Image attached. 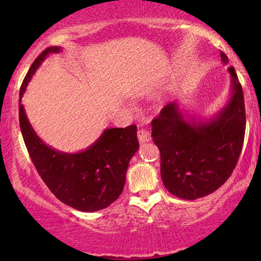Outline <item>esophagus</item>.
<instances>
[{
	"label": "esophagus",
	"mask_w": 261,
	"mask_h": 261,
	"mask_svg": "<svg viewBox=\"0 0 261 261\" xmlns=\"http://www.w3.org/2000/svg\"><path fill=\"white\" fill-rule=\"evenodd\" d=\"M138 139L140 144H145V142H148L149 139H151V135L146 129H139L138 130Z\"/></svg>",
	"instance_id": "esophagus-1"
}]
</instances>
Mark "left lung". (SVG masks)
I'll use <instances>...</instances> for the list:
<instances>
[{
    "mask_svg": "<svg viewBox=\"0 0 261 261\" xmlns=\"http://www.w3.org/2000/svg\"><path fill=\"white\" fill-rule=\"evenodd\" d=\"M221 60L228 64L222 51ZM228 71L231 96L213 120H185L179 107L172 102L152 121L163 183L179 198L192 201L212 194L226 183L238 164L245 139V99L234 67Z\"/></svg>",
    "mask_w": 261,
    "mask_h": 261,
    "instance_id": "8db88e82",
    "label": "left lung"
}]
</instances>
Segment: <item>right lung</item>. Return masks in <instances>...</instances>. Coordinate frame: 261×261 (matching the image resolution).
I'll list each match as a JSON object with an SVG mask.
<instances>
[{
  "label": "right lung",
  "instance_id": "add662e5",
  "mask_svg": "<svg viewBox=\"0 0 261 261\" xmlns=\"http://www.w3.org/2000/svg\"><path fill=\"white\" fill-rule=\"evenodd\" d=\"M60 49L52 46L42 51L24 77L20 88L21 133L39 176L52 194L64 204L81 212H97L122 194L129 160L139 148L137 126L108 128L90 147L78 153L59 152L42 142L27 119L21 98L46 57Z\"/></svg>",
  "mask_w": 261,
  "mask_h": 261
}]
</instances>
